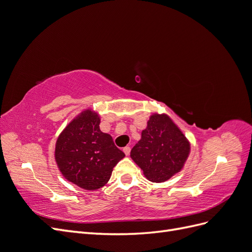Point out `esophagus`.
I'll return each instance as SVG.
<instances>
[{
	"instance_id": "esophagus-1",
	"label": "esophagus",
	"mask_w": 252,
	"mask_h": 252,
	"mask_svg": "<svg viewBox=\"0 0 252 252\" xmlns=\"http://www.w3.org/2000/svg\"><path fill=\"white\" fill-rule=\"evenodd\" d=\"M123 151L125 152L126 156H129V154H130V147H129V146L124 147V148H123Z\"/></svg>"
}]
</instances>
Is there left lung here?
Returning <instances> with one entry per match:
<instances>
[{"instance_id": "1", "label": "left lung", "mask_w": 252, "mask_h": 252, "mask_svg": "<svg viewBox=\"0 0 252 252\" xmlns=\"http://www.w3.org/2000/svg\"><path fill=\"white\" fill-rule=\"evenodd\" d=\"M190 144L180 128L166 114L154 113L142 131L130 157L154 183H162L182 170Z\"/></svg>"}]
</instances>
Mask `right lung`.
I'll return each instance as SVG.
<instances>
[{
    "label": "right lung",
    "mask_w": 252,
    "mask_h": 252,
    "mask_svg": "<svg viewBox=\"0 0 252 252\" xmlns=\"http://www.w3.org/2000/svg\"><path fill=\"white\" fill-rule=\"evenodd\" d=\"M124 157L111 136L100 130V117L91 109L84 110L66 126L55 151L63 177L86 190L103 187Z\"/></svg>",
    "instance_id": "obj_1"
}]
</instances>
